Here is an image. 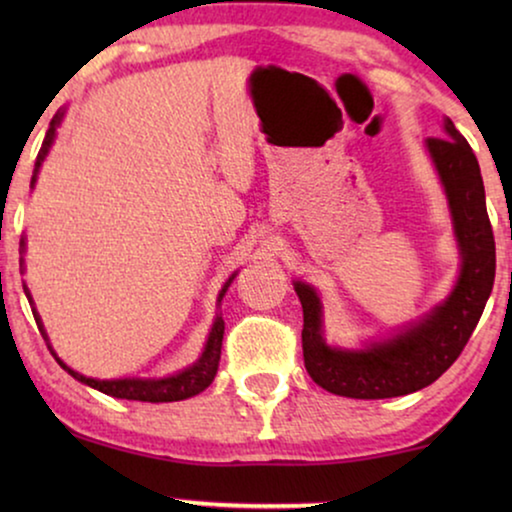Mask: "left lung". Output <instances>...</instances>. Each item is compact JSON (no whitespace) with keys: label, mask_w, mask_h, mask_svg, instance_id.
Here are the masks:
<instances>
[{"label":"left lung","mask_w":512,"mask_h":512,"mask_svg":"<svg viewBox=\"0 0 512 512\" xmlns=\"http://www.w3.org/2000/svg\"><path fill=\"white\" fill-rule=\"evenodd\" d=\"M447 137L426 146L450 200L461 249L459 282L443 305L396 338L361 352L333 349L321 335V305L312 286L296 282L303 305V359L321 389L347 398H394L436 382L459 354L485 310L496 275V244L487 216L478 158L464 135L445 118Z\"/></svg>","instance_id":"8db88e82"}]
</instances>
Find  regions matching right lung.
Returning <instances> with one entry per match:
<instances>
[{
	"label": "right lung",
	"mask_w": 512,
	"mask_h": 512,
	"mask_svg": "<svg viewBox=\"0 0 512 512\" xmlns=\"http://www.w3.org/2000/svg\"><path fill=\"white\" fill-rule=\"evenodd\" d=\"M60 121H62V114H55L53 121H51V128H48V132H46L44 144H41V151L37 156V165H34L32 186H34V181H37V172H39L41 163H44L48 149H51L55 130H58ZM23 251H25V240H20V254H23ZM230 282H233V277H230L226 286L221 289L219 303H221L223 293H226V289L230 286ZM25 296L30 298V291H27V286H25ZM34 319H37V326H39L41 335L46 338V333H44V328H41V321H39L37 312H34ZM221 342H223V319L216 317L214 326H212V333H209V340L205 345V352H202V356H200V361L191 368L181 370L179 375L165 377V380H93V377H86V375L76 373V370H72V368H67L65 363L58 359V356H55V354L53 356H55V361H58L60 366L74 377V380L88 384V387L102 391V394L114 396V398H128V401L170 403V401H184V398H191L195 394H200V391H205L209 384H212L216 370H219Z\"/></svg>",
	"instance_id": "1"
}]
</instances>
